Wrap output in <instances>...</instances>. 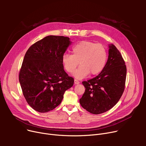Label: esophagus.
<instances>
[{"label": "esophagus", "instance_id": "1", "mask_svg": "<svg viewBox=\"0 0 146 146\" xmlns=\"http://www.w3.org/2000/svg\"><path fill=\"white\" fill-rule=\"evenodd\" d=\"M80 82L78 81V80H74V85H78V84H79Z\"/></svg>", "mask_w": 146, "mask_h": 146}]
</instances>
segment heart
Listing matches in <instances>:
<instances>
[{
	"mask_svg": "<svg viewBox=\"0 0 146 146\" xmlns=\"http://www.w3.org/2000/svg\"><path fill=\"white\" fill-rule=\"evenodd\" d=\"M72 52L73 55L64 54L61 62L68 73H72L79 63L80 66L73 74L78 79L85 78L89 73L94 76L101 73L108 58L104 45L89 41H82L74 45Z\"/></svg>",
	"mask_w": 146,
	"mask_h": 146,
	"instance_id": "b5f03b06",
	"label": "heart"
}]
</instances>
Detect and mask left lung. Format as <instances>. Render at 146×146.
<instances>
[{
	"mask_svg": "<svg viewBox=\"0 0 146 146\" xmlns=\"http://www.w3.org/2000/svg\"><path fill=\"white\" fill-rule=\"evenodd\" d=\"M127 67L120 52L109 45V56L102 71L95 78L82 84L86 88L80 99L84 109L94 114L111 110L119 101L125 89Z\"/></svg>",
	"mask_w": 146,
	"mask_h": 146,
	"instance_id": "left-lung-1",
	"label": "left lung"
}]
</instances>
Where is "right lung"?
<instances>
[{
  "mask_svg": "<svg viewBox=\"0 0 146 146\" xmlns=\"http://www.w3.org/2000/svg\"><path fill=\"white\" fill-rule=\"evenodd\" d=\"M70 38L49 35L27 50L19 74L22 93L31 107L47 112L59 105L74 79L65 72L61 58L71 44Z\"/></svg>",
  "mask_w": 146,
  "mask_h": 146,
  "instance_id": "obj_1",
  "label": "right lung"
}]
</instances>
